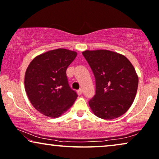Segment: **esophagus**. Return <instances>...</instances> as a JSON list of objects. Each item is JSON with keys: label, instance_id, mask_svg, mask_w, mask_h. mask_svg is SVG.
Returning <instances> with one entry per match:
<instances>
[{"label": "esophagus", "instance_id": "obj_1", "mask_svg": "<svg viewBox=\"0 0 159 159\" xmlns=\"http://www.w3.org/2000/svg\"><path fill=\"white\" fill-rule=\"evenodd\" d=\"M77 93H78V94H79V95H81L82 93H83V89H80L77 91Z\"/></svg>", "mask_w": 159, "mask_h": 159}]
</instances>
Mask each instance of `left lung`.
Segmentation results:
<instances>
[{
  "label": "left lung",
  "mask_w": 159,
  "mask_h": 159,
  "mask_svg": "<svg viewBox=\"0 0 159 159\" xmlns=\"http://www.w3.org/2000/svg\"><path fill=\"white\" fill-rule=\"evenodd\" d=\"M96 82V93L89 102L93 113L104 119L118 118L134 102L139 78L128 59L108 50L85 51Z\"/></svg>",
  "instance_id": "left-lung-1"
}]
</instances>
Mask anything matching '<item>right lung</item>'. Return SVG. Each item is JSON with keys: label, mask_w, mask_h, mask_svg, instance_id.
I'll return each mask as SVG.
<instances>
[{"label": "right lung", "mask_w": 159, "mask_h": 159, "mask_svg": "<svg viewBox=\"0 0 159 159\" xmlns=\"http://www.w3.org/2000/svg\"><path fill=\"white\" fill-rule=\"evenodd\" d=\"M77 55L64 48L52 50L36 57L25 74V90L39 112L59 117L73 105L78 95L70 87L66 70Z\"/></svg>", "instance_id": "right-lung-1"}]
</instances>
